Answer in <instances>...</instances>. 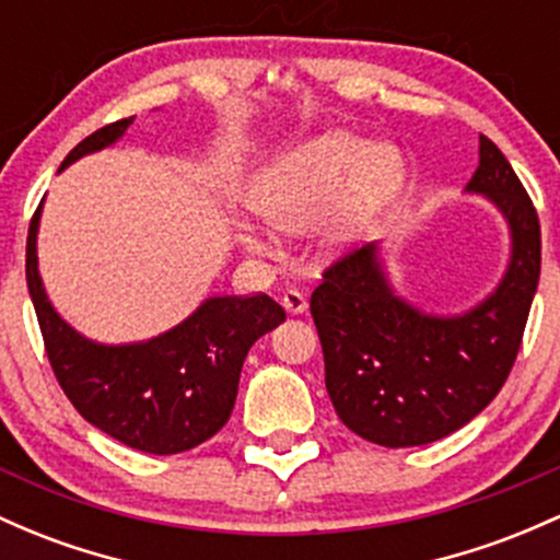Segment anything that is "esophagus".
Listing matches in <instances>:
<instances>
[{
  "mask_svg": "<svg viewBox=\"0 0 560 560\" xmlns=\"http://www.w3.org/2000/svg\"><path fill=\"white\" fill-rule=\"evenodd\" d=\"M281 305H284V311L292 313V316H300V313L308 311V300H305V294H300L298 290H287L284 298H281Z\"/></svg>",
  "mask_w": 560,
  "mask_h": 560,
  "instance_id": "esophagus-1",
  "label": "esophagus"
}]
</instances>
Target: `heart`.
I'll list each match as a JSON object with an SVG mask.
<instances>
[{"label": "heart", "mask_w": 560, "mask_h": 560, "mask_svg": "<svg viewBox=\"0 0 560 560\" xmlns=\"http://www.w3.org/2000/svg\"><path fill=\"white\" fill-rule=\"evenodd\" d=\"M407 183V159L390 143L353 132H324L279 153L249 183V205L276 231L300 233L318 218V242L337 255L372 229ZM236 238L252 255H273L270 233L236 223Z\"/></svg>", "instance_id": "b5f03b06"}]
</instances>
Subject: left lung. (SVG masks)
Returning <instances> with one entry per match:
<instances>
[{
	"label": "left lung",
	"instance_id": "left-lung-1",
	"mask_svg": "<svg viewBox=\"0 0 560 560\" xmlns=\"http://www.w3.org/2000/svg\"><path fill=\"white\" fill-rule=\"evenodd\" d=\"M465 194L483 196L508 225L502 279L463 313L417 308L393 287L383 242L324 273L311 313L337 417L372 444L422 446L468 425L505 385L539 281L537 210L489 138Z\"/></svg>",
	"mask_w": 560,
	"mask_h": 560
}]
</instances>
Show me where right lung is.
Listing matches in <instances>:
<instances>
[{
  "instance_id": "add662e5",
  "label": "right lung",
  "mask_w": 560,
  "mask_h": 560,
  "mask_svg": "<svg viewBox=\"0 0 560 560\" xmlns=\"http://www.w3.org/2000/svg\"><path fill=\"white\" fill-rule=\"evenodd\" d=\"M130 119L84 138L58 172L127 135ZM39 210L28 225L26 281L60 388L97 430L145 454H177L205 444L229 422L249 348L287 318L268 294L207 298L188 318L138 342H97L55 311L39 273Z\"/></svg>"
}]
</instances>
